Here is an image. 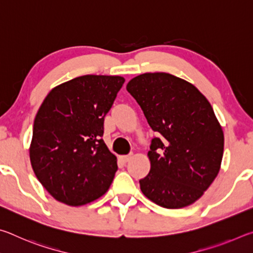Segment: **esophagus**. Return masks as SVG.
I'll return each instance as SVG.
<instances>
[{"label":"esophagus","mask_w":253,"mask_h":253,"mask_svg":"<svg viewBox=\"0 0 253 253\" xmlns=\"http://www.w3.org/2000/svg\"><path fill=\"white\" fill-rule=\"evenodd\" d=\"M130 158H131V155H123V156H121V161L123 163H127L130 160Z\"/></svg>","instance_id":"esophagus-1"}]
</instances>
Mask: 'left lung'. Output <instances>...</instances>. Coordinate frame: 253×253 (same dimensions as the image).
<instances>
[{
	"instance_id": "8db88e82",
	"label": "left lung",
	"mask_w": 253,
	"mask_h": 253,
	"mask_svg": "<svg viewBox=\"0 0 253 253\" xmlns=\"http://www.w3.org/2000/svg\"><path fill=\"white\" fill-rule=\"evenodd\" d=\"M154 137L143 194L166 209L193 204L219 174L224 135L209 100L186 80L166 72L143 74L127 84Z\"/></svg>"
}]
</instances>
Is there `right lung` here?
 Listing matches in <instances>:
<instances>
[{
  "label": "right lung",
  "mask_w": 253,
  "mask_h": 253,
  "mask_svg": "<svg viewBox=\"0 0 253 253\" xmlns=\"http://www.w3.org/2000/svg\"><path fill=\"white\" fill-rule=\"evenodd\" d=\"M125 79L85 75L54 87L38 110L30 161L46 191L70 207L104 195L117 170V158L101 136L104 118Z\"/></svg>",
  "instance_id": "obj_1"
}]
</instances>
